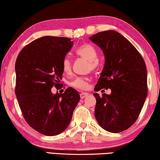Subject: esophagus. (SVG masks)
Returning a JSON list of instances; mask_svg holds the SVG:
<instances>
[{"label":"esophagus","mask_w":160,"mask_h":160,"mask_svg":"<svg viewBox=\"0 0 160 160\" xmlns=\"http://www.w3.org/2000/svg\"><path fill=\"white\" fill-rule=\"evenodd\" d=\"M88 95H89V93H87V92H82V93H80V98H82V99H83V98H86Z\"/></svg>","instance_id":"1"}]
</instances>
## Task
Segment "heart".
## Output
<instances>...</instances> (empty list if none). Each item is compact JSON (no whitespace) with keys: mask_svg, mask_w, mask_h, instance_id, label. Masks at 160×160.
I'll return each instance as SVG.
<instances>
[{"mask_svg":"<svg viewBox=\"0 0 160 160\" xmlns=\"http://www.w3.org/2000/svg\"><path fill=\"white\" fill-rule=\"evenodd\" d=\"M76 54L80 58L89 61V68L92 71L97 69L99 65L98 60V52L95 47L90 44H84L78 47L75 52ZM62 69L66 74H70L72 71V64L69 58H65L62 62ZM71 86L78 89H87L89 86V78L87 77H77L71 82Z\"/></svg>","mask_w":160,"mask_h":160,"instance_id":"obj_1","label":"heart"}]
</instances>
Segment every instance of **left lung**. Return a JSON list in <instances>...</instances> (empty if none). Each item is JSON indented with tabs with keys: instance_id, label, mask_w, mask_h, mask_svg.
I'll return each instance as SVG.
<instances>
[{
	"instance_id": "1",
	"label": "left lung",
	"mask_w": 160,
	"mask_h": 160,
	"mask_svg": "<svg viewBox=\"0 0 160 160\" xmlns=\"http://www.w3.org/2000/svg\"><path fill=\"white\" fill-rule=\"evenodd\" d=\"M89 38L105 55L95 91L111 90L110 95L93 94L95 117L104 130L121 132L135 123L145 102L148 92L145 62L136 48L114 30L99 32Z\"/></svg>"
}]
</instances>
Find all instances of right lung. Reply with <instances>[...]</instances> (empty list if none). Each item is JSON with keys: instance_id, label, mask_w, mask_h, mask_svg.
<instances>
[{"instance_id": "obj_1", "label": "right lung", "mask_w": 160, "mask_h": 160, "mask_svg": "<svg viewBox=\"0 0 160 160\" xmlns=\"http://www.w3.org/2000/svg\"><path fill=\"white\" fill-rule=\"evenodd\" d=\"M72 46L73 41L65 37H41L26 45L15 63V94L24 119L47 136L60 134L68 128L80 100L72 87L62 94L51 91L60 85L62 60Z\"/></svg>"}]
</instances>
